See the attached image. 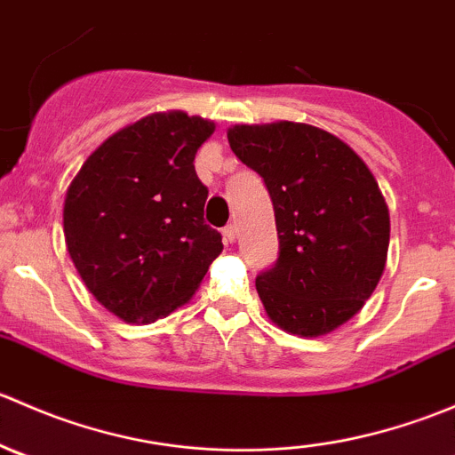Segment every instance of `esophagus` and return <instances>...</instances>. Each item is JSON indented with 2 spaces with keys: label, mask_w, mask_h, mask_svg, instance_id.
Wrapping results in <instances>:
<instances>
[{
  "label": "esophagus",
  "mask_w": 455,
  "mask_h": 455,
  "mask_svg": "<svg viewBox=\"0 0 455 455\" xmlns=\"http://www.w3.org/2000/svg\"><path fill=\"white\" fill-rule=\"evenodd\" d=\"M235 235H237L235 224H227V227L222 228V237H224V242H227V244H233V242H235Z\"/></svg>",
  "instance_id": "obj_1"
}]
</instances>
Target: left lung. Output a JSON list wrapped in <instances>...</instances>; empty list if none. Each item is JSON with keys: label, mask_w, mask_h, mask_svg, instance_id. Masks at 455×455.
<instances>
[{"label": "left lung", "mask_w": 455, "mask_h": 455, "mask_svg": "<svg viewBox=\"0 0 455 455\" xmlns=\"http://www.w3.org/2000/svg\"><path fill=\"white\" fill-rule=\"evenodd\" d=\"M227 136L273 200L279 259L255 279L266 315L297 337L332 332L385 270L389 211L379 182L352 147L306 123L235 125Z\"/></svg>", "instance_id": "1"}]
</instances>
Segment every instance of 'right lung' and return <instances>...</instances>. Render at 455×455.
I'll return each mask as SVG.
<instances>
[{
  "label": "right lung",
  "instance_id": "right-lung-1",
  "mask_svg": "<svg viewBox=\"0 0 455 455\" xmlns=\"http://www.w3.org/2000/svg\"><path fill=\"white\" fill-rule=\"evenodd\" d=\"M213 132L180 109L149 114L96 147L68 187V253L94 299L127 323L187 304L222 253L194 167Z\"/></svg>",
  "mask_w": 455,
  "mask_h": 455
}]
</instances>
